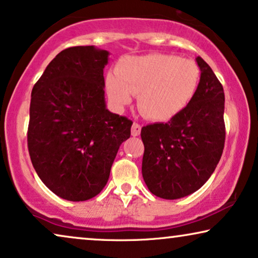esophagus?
<instances>
[{
  "instance_id": "1",
  "label": "esophagus",
  "mask_w": 258,
  "mask_h": 258,
  "mask_svg": "<svg viewBox=\"0 0 258 258\" xmlns=\"http://www.w3.org/2000/svg\"><path fill=\"white\" fill-rule=\"evenodd\" d=\"M141 129H142V126H141L139 123L134 122L133 126H132V135L133 136H139L141 134Z\"/></svg>"
}]
</instances>
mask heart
Here are the masks:
<instances>
[{"mask_svg":"<svg viewBox=\"0 0 258 258\" xmlns=\"http://www.w3.org/2000/svg\"><path fill=\"white\" fill-rule=\"evenodd\" d=\"M201 70L196 62L167 54L125 56L115 73L105 76L110 101L123 107L139 94L137 107L144 117L168 121L181 112L195 96Z\"/></svg>","mask_w":258,"mask_h":258,"instance_id":"heart-1","label":"heart"}]
</instances>
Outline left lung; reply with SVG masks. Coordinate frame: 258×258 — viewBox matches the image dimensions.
Wrapping results in <instances>:
<instances>
[{
  "label": "left lung",
  "instance_id": "1",
  "mask_svg": "<svg viewBox=\"0 0 258 258\" xmlns=\"http://www.w3.org/2000/svg\"><path fill=\"white\" fill-rule=\"evenodd\" d=\"M200 84L190 103L167 123L141 130L142 175L148 189L164 200L195 192L216 169L224 148V91L209 64L196 57Z\"/></svg>",
  "mask_w": 258,
  "mask_h": 258
}]
</instances>
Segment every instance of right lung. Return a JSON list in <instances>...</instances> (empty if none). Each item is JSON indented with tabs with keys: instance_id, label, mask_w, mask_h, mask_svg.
Masks as SVG:
<instances>
[{
	"instance_id": "right-lung-1",
	"label": "right lung",
	"mask_w": 258,
	"mask_h": 258,
	"mask_svg": "<svg viewBox=\"0 0 258 258\" xmlns=\"http://www.w3.org/2000/svg\"><path fill=\"white\" fill-rule=\"evenodd\" d=\"M109 51L95 45L64 49L31 91L28 149L41 181L63 200L80 202L107 184L133 122L112 114L104 97Z\"/></svg>"
}]
</instances>
